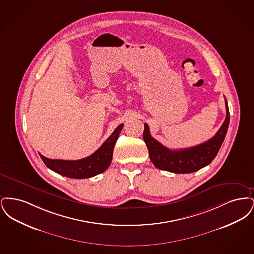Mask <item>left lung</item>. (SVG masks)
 Returning a JSON list of instances; mask_svg holds the SVG:
<instances>
[{
  "mask_svg": "<svg viewBox=\"0 0 254 254\" xmlns=\"http://www.w3.org/2000/svg\"><path fill=\"white\" fill-rule=\"evenodd\" d=\"M227 115L216 134L203 144L184 149H169L155 140L145 124L143 138L152 164L159 169L173 173H191L209 165L216 157L223 144L230 124V110L226 100Z\"/></svg>",
  "mask_w": 254,
  "mask_h": 254,
  "instance_id": "8db88e82",
  "label": "left lung"
}]
</instances>
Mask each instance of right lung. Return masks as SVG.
<instances>
[{
  "label": "right lung",
  "instance_id": "obj_1",
  "mask_svg": "<svg viewBox=\"0 0 254 254\" xmlns=\"http://www.w3.org/2000/svg\"><path fill=\"white\" fill-rule=\"evenodd\" d=\"M124 125L118 126L96 151L81 160H52L40 154L49 169L63 176L73 179H85L98 175L108 169L112 160L113 149Z\"/></svg>",
  "mask_w": 254,
  "mask_h": 254
}]
</instances>
